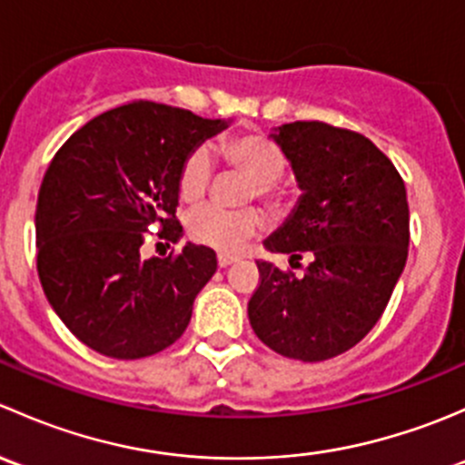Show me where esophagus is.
<instances>
[{
    "label": "esophagus",
    "mask_w": 465,
    "mask_h": 465,
    "mask_svg": "<svg viewBox=\"0 0 465 465\" xmlns=\"http://www.w3.org/2000/svg\"><path fill=\"white\" fill-rule=\"evenodd\" d=\"M236 256H229V254H218V265L220 267H229L232 262H236Z\"/></svg>",
    "instance_id": "esophagus-1"
}]
</instances>
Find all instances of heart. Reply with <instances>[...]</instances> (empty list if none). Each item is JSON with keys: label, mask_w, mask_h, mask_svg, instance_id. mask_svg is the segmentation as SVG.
I'll use <instances>...</instances> for the list:
<instances>
[{"label": "heart", "mask_w": 465, "mask_h": 465, "mask_svg": "<svg viewBox=\"0 0 465 465\" xmlns=\"http://www.w3.org/2000/svg\"><path fill=\"white\" fill-rule=\"evenodd\" d=\"M224 153L232 166L254 177L252 198L279 203L276 182L285 173V154L265 134H238L224 143ZM213 154L209 145H195L184 157L177 177L180 195L184 200H200L213 180ZM265 218L259 209H223L218 204L198 206L186 218V232L200 245L211 247L220 254H238L252 236L261 232Z\"/></svg>", "instance_id": "heart-1"}]
</instances>
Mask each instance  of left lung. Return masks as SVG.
I'll return each mask as SVG.
<instances>
[{"mask_svg":"<svg viewBox=\"0 0 465 465\" xmlns=\"http://www.w3.org/2000/svg\"><path fill=\"white\" fill-rule=\"evenodd\" d=\"M302 189L265 250L312 256L303 276L256 261L261 283L247 315L262 344L322 362L353 349L382 317L405 270L410 206L391 159L353 130L294 121L270 134Z\"/></svg>","mask_w":465,"mask_h":465,"instance_id":"left-lung-1","label":"left lung"}]
</instances>
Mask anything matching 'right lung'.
Wrapping results in <instances>:
<instances>
[{
	"label": "right lung",
	"mask_w": 465,
	"mask_h": 465,
	"mask_svg": "<svg viewBox=\"0 0 465 465\" xmlns=\"http://www.w3.org/2000/svg\"><path fill=\"white\" fill-rule=\"evenodd\" d=\"M229 121L137 101L103 112L51 159L35 206L37 276L55 315L96 353L139 360L182 337L215 274V252L186 242L142 259L143 233L182 236V162Z\"/></svg>",
	"instance_id": "1"
}]
</instances>
